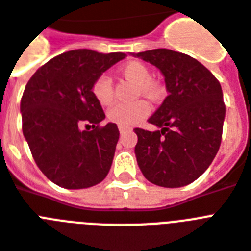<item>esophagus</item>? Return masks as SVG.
<instances>
[{
	"label": "esophagus",
	"mask_w": 251,
	"mask_h": 251,
	"mask_svg": "<svg viewBox=\"0 0 251 251\" xmlns=\"http://www.w3.org/2000/svg\"><path fill=\"white\" fill-rule=\"evenodd\" d=\"M118 129H120V133H121V134H124L126 131V130H127V129H126V127H124V126H120Z\"/></svg>",
	"instance_id": "esophagus-1"
}]
</instances>
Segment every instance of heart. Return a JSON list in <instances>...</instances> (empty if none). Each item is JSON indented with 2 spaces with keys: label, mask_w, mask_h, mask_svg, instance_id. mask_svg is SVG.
<instances>
[{
  "label": "heart",
  "mask_w": 251,
  "mask_h": 251,
  "mask_svg": "<svg viewBox=\"0 0 251 251\" xmlns=\"http://www.w3.org/2000/svg\"><path fill=\"white\" fill-rule=\"evenodd\" d=\"M121 74L127 79L138 83V91L147 98L155 99L160 95V86L156 80L150 78V72L145 64L139 61H130L121 68ZM92 94L101 105H109L113 100V84L109 76L102 74L95 80ZM149 104L143 100L133 102H120L108 110V120L113 124L127 127L143 120L149 114Z\"/></svg>",
  "instance_id": "obj_1"
}]
</instances>
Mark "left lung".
<instances>
[{
    "label": "left lung",
    "instance_id": "left-lung-1",
    "mask_svg": "<svg viewBox=\"0 0 251 251\" xmlns=\"http://www.w3.org/2000/svg\"><path fill=\"white\" fill-rule=\"evenodd\" d=\"M164 75L168 96L149 118L159 130L134 129L135 157L150 182L181 187L201 177L220 147L226 105L219 80L193 57L171 49L131 53Z\"/></svg>",
    "mask_w": 251,
    "mask_h": 251
}]
</instances>
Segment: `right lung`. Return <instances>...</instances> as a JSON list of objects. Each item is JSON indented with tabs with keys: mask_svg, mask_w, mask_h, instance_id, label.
Returning <instances> with one entry per match:
<instances>
[{
	"mask_svg": "<svg viewBox=\"0 0 251 251\" xmlns=\"http://www.w3.org/2000/svg\"><path fill=\"white\" fill-rule=\"evenodd\" d=\"M125 53L75 49L37 70L21 100L22 129L40 171L65 189H86L105 178L120 131L92 94L95 80ZM82 125H93L83 130Z\"/></svg>",
	"mask_w": 251,
	"mask_h": 251,
	"instance_id": "obj_1",
	"label": "right lung"
}]
</instances>
